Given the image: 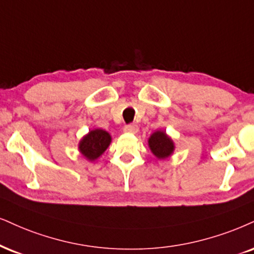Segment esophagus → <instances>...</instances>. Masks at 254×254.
Here are the masks:
<instances>
[{"instance_id": "esophagus-1", "label": "esophagus", "mask_w": 254, "mask_h": 254, "mask_svg": "<svg viewBox=\"0 0 254 254\" xmlns=\"http://www.w3.org/2000/svg\"><path fill=\"white\" fill-rule=\"evenodd\" d=\"M125 133H130V134H136L139 132V127L136 126V125H128L124 128Z\"/></svg>"}]
</instances>
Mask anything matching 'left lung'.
Segmentation results:
<instances>
[{"instance_id": "1", "label": "left lung", "mask_w": 254, "mask_h": 254, "mask_svg": "<svg viewBox=\"0 0 254 254\" xmlns=\"http://www.w3.org/2000/svg\"><path fill=\"white\" fill-rule=\"evenodd\" d=\"M148 147L159 160L168 159L174 153L175 145L172 137L165 130H155L148 137Z\"/></svg>"}]
</instances>
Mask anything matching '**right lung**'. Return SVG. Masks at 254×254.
I'll use <instances>...</instances> for the list:
<instances>
[{
    "label": "right lung",
    "mask_w": 254,
    "mask_h": 254,
    "mask_svg": "<svg viewBox=\"0 0 254 254\" xmlns=\"http://www.w3.org/2000/svg\"><path fill=\"white\" fill-rule=\"evenodd\" d=\"M112 142L111 134L101 128L89 130L79 142V152L86 160L90 162L98 160Z\"/></svg>",
    "instance_id": "obj_1"
}]
</instances>
